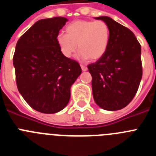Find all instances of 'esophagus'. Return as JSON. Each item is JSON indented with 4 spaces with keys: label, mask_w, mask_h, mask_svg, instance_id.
<instances>
[{
    "label": "esophagus",
    "mask_w": 156,
    "mask_h": 156,
    "mask_svg": "<svg viewBox=\"0 0 156 156\" xmlns=\"http://www.w3.org/2000/svg\"><path fill=\"white\" fill-rule=\"evenodd\" d=\"M81 69H82V71H83V72H85L87 70V67L85 66H81Z\"/></svg>",
    "instance_id": "obj_1"
}]
</instances>
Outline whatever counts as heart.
I'll use <instances>...</instances> for the list:
<instances>
[{"mask_svg":"<svg viewBox=\"0 0 156 156\" xmlns=\"http://www.w3.org/2000/svg\"><path fill=\"white\" fill-rule=\"evenodd\" d=\"M67 34L60 33L56 41L62 54L70 58L77 49V58L81 61L90 58L98 60L105 53L110 38L109 27L105 22L98 20H76L66 27Z\"/></svg>","mask_w":156,"mask_h":156,"instance_id":"obj_1","label":"heart"}]
</instances>
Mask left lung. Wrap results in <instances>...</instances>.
<instances>
[{"label":"left lung","instance_id":"left-lung-1","mask_svg":"<svg viewBox=\"0 0 156 156\" xmlns=\"http://www.w3.org/2000/svg\"><path fill=\"white\" fill-rule=\"evenodd\" d=\"M110 30L105 53L88 65L94 100L101 108L116 111L126 107L138 90L142 77L141 47L133 32L108 16L95 18Z\"/></svg>","mask_w":156,"mask_h":156}]
</instances>
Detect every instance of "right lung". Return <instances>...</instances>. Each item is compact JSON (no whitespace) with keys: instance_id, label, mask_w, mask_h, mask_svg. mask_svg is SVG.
<instances>
[{"instance_id":"right-lung-1","label":"right lung","mask_w":156,"mask_h":156,"mask_svg":"<svg viewBox=\"0 0 156 156\" xmlns=\"http://www.w3.org/2000/svg\"><path fill=\"white\" fill-rule=\"evenodd\" d=\"M67 21L64 17L41 19L16 44L13 65L18 90L42 113H56L67 105L71 86L82 72L76 61L63 55L56 41Z\"/></svg>"}]
</instances>
